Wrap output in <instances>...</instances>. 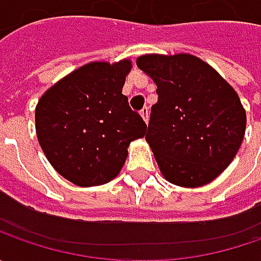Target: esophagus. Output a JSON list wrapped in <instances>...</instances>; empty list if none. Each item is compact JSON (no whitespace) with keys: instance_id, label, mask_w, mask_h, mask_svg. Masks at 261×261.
Instances as JSON below:
<instances>
[{"instance_id":"obj_1","label":"esophagus","mask_w":261,"mask_h":261,"mask_svg":"<svg viewBox=\"0 0 261 261\" xmlns=\"http://www.w3.org/2000/svg\"><path fill=\"white\" fill-rule=\"evenodd\" d=\"M139 115H141V117L144 119V122H145V123H148V115H149V110H148V107H144V109L139 112Z\"/></svg>"}]
</instances>
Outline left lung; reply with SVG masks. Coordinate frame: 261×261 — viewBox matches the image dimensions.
<instances>
[{
  "label": "left lung",
  "instance_id": "obj_1",
  "mask_svg": "<svg viewBox=\"0 0 261 261\" xmlns=\"http://www.w3.org/2000/svg\"><path fill=\"white\" fill-rule=\"evenodd\" d=\"M136 65L156 84L145 139L163 177L180 187H202L221 174L246 135L237 91L190 54H148Z\"/></svg>",
  "mask_w": 261,
  "mask_h": 261
}]
</instances>
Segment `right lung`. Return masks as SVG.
<instances>
[{"label":"right lung","instance_id":"obj_1","mask_svg":"<svg viewBox=\"0 0 261 261\" xmlns=\"http://www.w3.org/2000/svg\"><path fill=\"white\" fill-rule=\"evenodd\" d=\"M130 69V59L88 62L39 98L37 141L68 181L80 187L109 183L125 164L129 144L145 136V122L122 94Z\"/></svg>","mask_w":261,"mask_h":261}]
</instances>
